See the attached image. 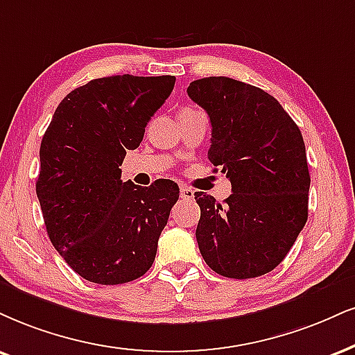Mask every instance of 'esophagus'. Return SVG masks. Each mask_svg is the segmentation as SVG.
I'll use <instances>...</instances> for the list:
<instances>
[{"label":"esophagus","instance_id":"obj_1","mask_svg":"<svg viewBox=\"0 0 355 355\" xmlns=\"http://www.w3.org/2000/svg\"><path fill=\"white\" fill-rule=\"evenodd\" d=\"M179 194H181V199H184V200H189V199L194 198V191L189 189V187H186V186H181V189H179Z\"/></svg>","mask_w":355,"mask_h":355}]
</instances>
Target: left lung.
I'll use <instances>...</instances> for the list:
<instances>
[{"label":"left lung","mask_w":355,"mask_h":355,"mask_svg":"<svg viewBox=\"0 0 355 355\" xmlns=\"http://www.w3.org/2000/svg\"><path fill=\"white\" fill-rule=\"evenodd\" d=\"M187 95L211 118L207 157L232 184L222 204L194 194L200 255L222 277H261L282 263L308 220L311 178L303 135L277 98L250 84L199 78Z\"/></svg>","instance_id":"8db88e82"}]
</instances>
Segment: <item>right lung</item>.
I'll use <instances>...</instances> for the list:
<instances>
[{"mask_svg":"<svg viewBox=\"0 0 355 355\" xmlns=\"http://www.w3.org/2000/svg\"><path fill=\"white\" fill-rule=\"evenodd\" d=\"M174 76H112L72 90L42 137L36 182L44 224L67 265L97 284L143 277L179 198L171 179L121 181L126 151L174 89Z\"/></svg>","mask_w":355,"mask_h":355,"instance_id":"right-lung-1","label":"right lung"}]
</instances>
